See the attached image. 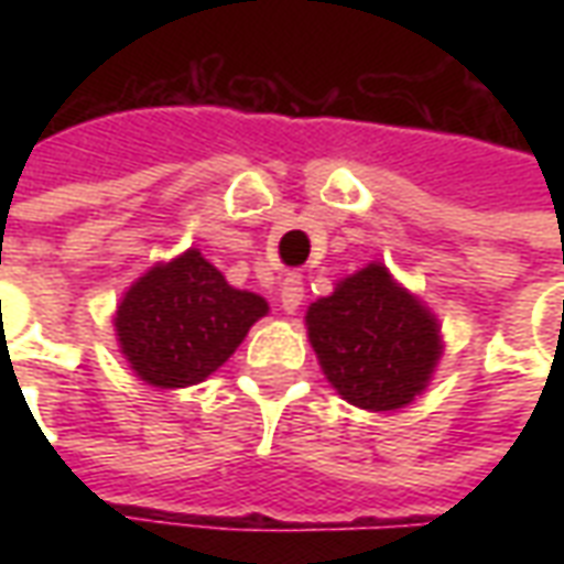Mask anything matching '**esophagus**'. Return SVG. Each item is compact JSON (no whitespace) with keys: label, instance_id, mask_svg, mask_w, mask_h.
I'll use <instances>...</instances> for the list:
<instances>
[{"label":"esophagus","instance_id":"obj_1","mask_svg":"<svg viewBox=\"0 0 564 564\" xmlns=\"http://www.w3.org/2000/svg\"><path fill=\"white\" fill-rule=\"evenodd\" d=\"M302 299H305V286H302V278L299 274H290V278H283L281 283V307L286 314H295L299 305H302Z\"/></svg>","mask_w":564,"mask_h":564}]
</instances>
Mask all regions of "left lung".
I'll return each mask as SVG.
<instances>
[{
    "label": "left lung",
    "instance_id": "left-lung-1",
    "mask_svg": "<svg viewBox=\"0 0 564 564\" xmlns=\"http://www.w3.org/2000/svg\"><path fill=\"white\" fill-rule=\"evenodd\" d=\"M305 326L332 390L375 414L408 408L423 395L444 356L432 307L383 262H368L311 302Z\"/></svg>",
    "mask_w": 564,
    "mask_h": 564
}]
</instances>
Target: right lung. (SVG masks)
I'll list each match as a JSON object with an SVG mask.
<instances>
[{
    "label": "right lung",
    "mask_w": 564,
    "mask_h": 564,
    "mask_svg": "<svg viewBox=\"0 0 564 564\" xmlns=\"http://www.w3.org/2000/svg\"><path fill=\"white\" fill-rule=\"evenodd\" d=\"M265 314L262 295L235 290L189 247L129 286L115 311V335L135 378L184 390L210 378Z\"/></svg>",
    "instance_id": "1"
}]
</instances>
